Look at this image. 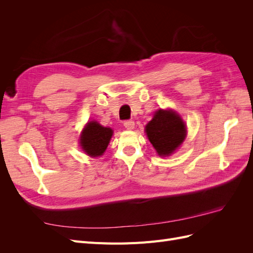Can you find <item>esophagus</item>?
<instances>
[{
  "label": "esophagus",
  "instance_id": "34e87169",
  "mask_svg": "<svg viewBox=\"0 0 253 253\" xmlns=\"http://www.w3.org/2000/svg\"><path fill=\"white\" fill-rule=\"evenodd\" d=\"M124 126L126 129H133L135 126V122L133 120H126L124 122Z\"/></svg>",
  "mask_w": 253,
  "mask_h": 253
}]
</instances>
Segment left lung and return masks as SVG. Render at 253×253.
I'll return each mask as SVG.
<instances>
[{
	"instance_id": "8db88e82",
	"label": "left lung",
	"mask_w": 253,
	"mask_h": 253,
	"mask_svg": "<svg viewBox=\"0 0 253 253\" xmlns=\"http://www.w3.org/2000/svg\"><path fill=\"white\" fill-rule=\"evenodd\" d=\"M150 142L159 156H169L183 142L187 126L179 115L172 110H158L145 126Z\"/></svg>"
}]
</instances>
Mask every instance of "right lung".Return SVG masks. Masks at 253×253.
<instances>
[{
  "label": "right lung",
  "mask_w": 253,
  "mask_h": 253,
  "mask_svg": "<svg viewBox=\"0 0 253 253\" xmlns=\"http://www.w3.org/2000/svg\"><path fill=\"white\" fill-rule=\"evenodd\" d=\"M113 136L111 127L102 126L97 121H89L80 135L81 149L90 157L101 156L105 152Z\"/></svg>",
  "instance_id": "right-lung-1"
}]
</instances>
